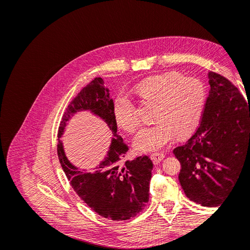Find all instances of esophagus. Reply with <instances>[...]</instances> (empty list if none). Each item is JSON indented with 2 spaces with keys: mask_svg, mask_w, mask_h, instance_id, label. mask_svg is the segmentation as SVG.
Segmentation results:
<instances>
[{
  "mask_svg": "<svg viewBox=\"0 0 250 250\" xmlns=\"http://www.w3.org/2000/svg\"><path fill=\"white\" fill-rule=\"evenodd\" d=\"M164 157H165L164 153H153L152 155H151V160H152L154 165H157L164 160Z\"/></svg>",
  "mask_w": 250,
  "mask_h": 250,
  "instance_id": "1",
  "label": "esophagus"
}]
</instances>
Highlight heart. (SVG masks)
<instances>
[{
	"instance_id": "b5f03b06",
	"label": "heart",
	"mask_w": 250,
	"mask_h": 250,
	"mask_svg": "<svg viewBox=\"0 0 250 250\" xmlns=\"http://www.w3.org/2000/svg\"><path fill=\"white\" fill-rule=\"evenodd\" d=\"M142 99L156 103L154 120L157 122L144 127L134 139V147L151 152L167 147L175 138L191 134L198 126L206 103V89L200 80L185 77L179 72L153 75L135 86ZM117 125L127 132L139 126L137 108L129 98L120 95L113 103Z\"/></svg>"
}]
</instances>
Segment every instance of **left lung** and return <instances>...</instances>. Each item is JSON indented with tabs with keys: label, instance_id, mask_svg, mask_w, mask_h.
I'll use <instances>...</instances> for the list:
<instances>
[{
	"label": "left lung",
	"instance_id": "8db88e82",
	"mask_svg": "<svg viewBox=\"0 0 250 250\" xmlns=\"http://www.w3.org/2000/svg\"><path fill=\"white\" fill-rule=\"evenodd\" d=\"M208 83L199 127L173 153L187 197L211 208L228 196L245 165L250 168V104L221 75L209 72Z\"/></svg>",
	"mask_w": 250,
	"mask_h": 250
}]
</instances>
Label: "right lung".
<instances>
[{
	"label": "right lung",
	"instance_id": "1",
	"mask_svg": "<svg viewBox=\"0 0 250 250\" xmlns=\"http://www.w3.org/2000/svg\"><path fill=\"white\" fill-rule=\"evenodd\" d=\"M113 101L109 89L98 77L83 87L67 105L58 128L57 155L72 188L98 215L113 221L128 220L140 214L149 200L153 164L146 155L125 161L128 146L117 134ZM89 110L106 122L114 134L108 156L93 171L79 170L67 160L61 141L66 122L74 113Z\"/></svg>",
	"mask_w": 250,
	"mask_h": 250
}]
</instances>
